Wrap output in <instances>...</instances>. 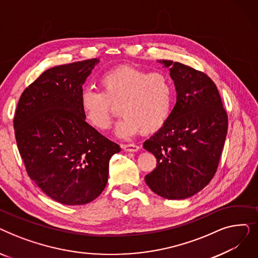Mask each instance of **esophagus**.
<instances>
[{
    "instance_id": "obj_1",
    "label": "esophagus",
    "mask_w": 258,
    "mask_h": 258,
    "mask_svg": "<svg viewBox=\"0 0 258 258\" xmlns=\"http://www.w3.org/2000/svg\"><path fill=\"white\" fill-rule=\"evenodd\" d=\"M121 147L123 148L125 152H132V153L138 152L140 150V147L138 145H135V144H122Z\"/></svg>"
}]
</instances>
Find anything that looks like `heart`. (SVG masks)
I'll list each match as a JSON object with an SVG mask.
<instances>
[{"instance_id": "1", "label": "heart", "mask_w": 258, "mask_h": 258, "mask_svg": "<svg viewBox=\"0 0 258 258\" xmlns=\"http://www.w3.org/2000/svg\"><path fill=\"white\" fill-rule=\"evenodd\" d=\"M101 91L85 89L79 105L90 123L104 131L110 125L114 105L121 117L116 134L126 138L142 131L152 133L167 121L172 105V85L163 72H146L122 64L104 72L98 79Z\"/></svg>"}]
</instances>
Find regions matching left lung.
<instances>
[{"label": "left lung", "instance_id": "left-lung-1", "mask_svg": "<svg viewBox=\"0 0 258 258\" xmlns=\"http://www.w3.org/2000/svg\"><path fill=\"white\" fill-rule=\"evenodd\" d=\"M169 70L177 102L165 123L143 143L157 166L145 175L147 186L168 200L201 191L218 169L228 116L215 84L205 73L172 60H158Z\"/></svg>", "mask_w": 258, "mask_h": 258}]
</instances>
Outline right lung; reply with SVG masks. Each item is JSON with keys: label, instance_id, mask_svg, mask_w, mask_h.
<instances>
[{"label": "right lung", "instance_id": "right-lung-1", "mask_svg": "<svg viewBox=\"0 0 258 258\" xmlns=\"http://www.w3.org/2000/svg\"><path fill=\"white\" fill-rule=\"evenodd\" d=\"M98 62L93 58L45 71L21 95L13 120L30 179L63 205H85L100 196L110 159L121 150L87 123L79 105Z\"/></svg>", "mask_w": 258, "mask_h": 258}]
</instances>
